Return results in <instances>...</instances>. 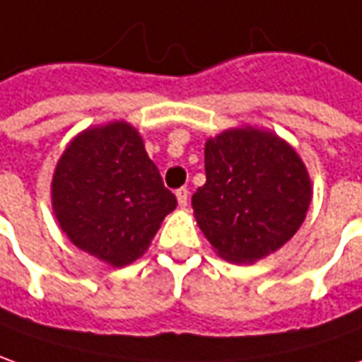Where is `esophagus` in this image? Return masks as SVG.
<instances>
[{
	"label": "esophagus",
	"instance_id": "34e87169",
	"mask_svg": "<svg viewBox=\"0 0 362 362\" xmlns=\"http://www.w3.org/2000/svg\"><path fill=\"white\" fill-rule=\"evenodd\" d=\"M188 196H190L188 188H178V190H176V198H178L180 208H186V206H188Z\"/></svg>",
	"mask_w": 362,
	"mask_h": 362
}]
</instances>
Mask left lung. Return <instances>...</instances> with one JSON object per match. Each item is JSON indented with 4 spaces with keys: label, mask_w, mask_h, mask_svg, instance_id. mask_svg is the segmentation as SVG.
Masks as SVG:
<instances>
[{
    "label": "left lung",
    "mask_w": 362,
    "mask_h": 362,
    "mask_svg": "<svg viewBox=\"0 0 362 362\" xmlns=\"http://www.w3.org/2000/svg\"><path fill=\"white\" fill-rule=\"evenodd\" d=\"M206 184L192 196L198 226L214 250L252 264L281 247L303 223L311 180L295 150L272 132L235 129L204 150Z\"/></svg>",
    "instance_id": "8db88e82"
}]
</instances>
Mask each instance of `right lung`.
<instances>
[{"label":"right lung","instance_id":"1","mask_svg":"<svg viewBox=\"0 0 362 362\" xmlns=\"http://www.w3.org/2000/svg\"><path fill=\"white\" fill-rule=\"evenodd\" d=\"M51 192L69 240L115 267L146 252L178 204L127 122L78 134L59 160Z\"/></svg>","mask_w":362,"mask_h":362}]
</instances>
